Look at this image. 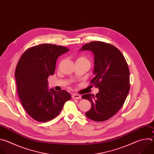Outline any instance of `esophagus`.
Here are the masks:
<instances>
[{
	"mask_svg": "<svg viewBox=\"0 0 154 154\" xmlns=\"http://www.w3.org/2000/svg\"><path fill=\"white\" fill-rule=\"evenodd\" d=\"M73 99H80L82 98V96L79 94H73L72 96Z\"/></svg>",
	"mask_w": 154,
	"mask_h": 154,
	"instance_id": "obj_1",
	"label": "esophagus"
}]
</instances>
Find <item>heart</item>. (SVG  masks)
<instances>
[{"mask_svg": "<svg viewBox=\"0 0 154 154\" xmlns=\"http://www.w3.org/2000/svg\"><path fill=\"white\" fill-rule=\"evenodd\" d=\"M76 61H83V62H86V63L90 64L89 60H88L86 58H85V57H83V56H81V57H79V58H77Z\"/></svg>", "mask_w": 154, "mask_h": 154, "instance_id": "b5f03b06", "label": "heart"}]
</instances>
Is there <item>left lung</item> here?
I'll use <instances>...</instances> for the list:
<instances>
[{
    "instance_id": "obj_1",
    "label": "left lung",
    "mask_w": 154,
    "mask_h": 154,
    "mask_svg": "<svg viewBox=\"0 0 154 154\" xmlns=\"http://www.w3.org/2000/svg\"><path fill=\"white\" fill-rule=\"evenodd\" d=\"M80 51H90L94 55V77L91 83L99 90L96 96H82V99L91 103V109L85 115L94 121H105L119 110L128 94L130 72L127 63L118 49L103 42L88 43Z\"/></svg>"
}]
</instances>
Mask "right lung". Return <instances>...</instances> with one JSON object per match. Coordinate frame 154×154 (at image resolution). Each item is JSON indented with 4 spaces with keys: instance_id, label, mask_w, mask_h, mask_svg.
Segmentation results:
<instances>
[{
    "instance_id": "1",
    "label": "right lung",
    "mask_w": 154,
    "mask_h": 154,
    "mask_svg": "<svg viewBox=\"0 0 154 154\" xmlns=\"http://www.w3.org/2000/svg\"><path fill=\"white\" fill-rule=\"evenodd\" d=\"M69 51L61 46L42 44L27 49L17 64L14 75L21 104L37 121L55 118L71 98L65 90H49L48 80L54 74L57 58Z\"/></svg>"
}]
</instances>
